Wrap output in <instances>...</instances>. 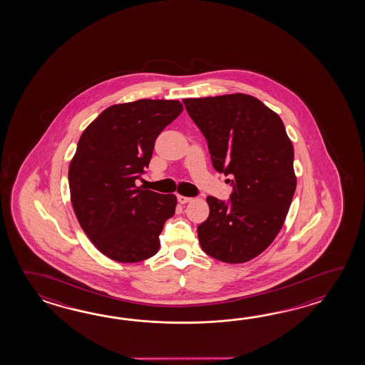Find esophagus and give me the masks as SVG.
Segmentation results:
<instances>
[{"instance_id":"34e87169","label":"esophagus","mask_w":365,"mask_h":365,"mask_svg":"<svg viewBox=\"0 0 365 365\" xmlns=\"http://www.w3.org/2000/svg\"><path fill=\"white\" fill-rule=\"evenodd\" d=\"M178 201H179V203H181V205H184V203L192 201V198H190V197H185V195H181V194H178Z\"/></svg>"}]
</instances>
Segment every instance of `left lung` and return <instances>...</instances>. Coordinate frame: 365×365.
Instances as JSON below:
<instances>
[{
	"label": "left lung",
	"mask_w": 365,
	"mask_h": 365,
	"mask_svg": "<svg viewBox=\"0 0 365 365\" xmlns=\"http://www.w3.org/2000/svg\"><path fill=\"white\" fill-rule=\"evenodd\" d=\"M207 140L212 167L231 176L228 201L207 197L197 232L206 255L242 264L279 233L295 193L294 146L280 117L245 93L182 101Z\"/></svg>",
	"instance_id": "obj_1"
}]
</instances>
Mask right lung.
<instances>
[{"label":"right lung","mask_w":365,"mask_h":365,"mask_svg":"<svg viewBox=\"0 0 365 365\" xmlns=\"http://www.w3.org/2000/svg\"><path fill=\"white\" fill-rule=\"evenodd\" d=\"M178 101L110 106L86 128L69 167L71 205L87 237L104 256L133 264L156 255L176 209L175 194L135 185L155 140L182 112Z\"/></svg>","instance_id":"obj_1"}]
</instances>
